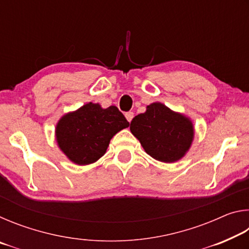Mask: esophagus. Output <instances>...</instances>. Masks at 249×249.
Listing matches in <instances>:
<instances>
[{"instance_id": "34e87169", "label": "esophagus", "mask_w": 249, "mask_h": 249, "mask_svg": "<svg viewBox=\"0 0 249 249\" xmlns=\"http://www.w3.org/2000/svg\"><path fill=\"white\" fill-rule=\"evenodd\" d=\"M125 117H126V120H127L129 123H130V121H132L133 117H134V113L133 112H126L125 113Z\"/></svg>"}]
</instances>
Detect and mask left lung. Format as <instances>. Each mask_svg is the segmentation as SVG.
Instances as JSON below:
<instances>
[{
	"instance_id": "8db88e82",
	"label": "left lung",
	"mask_w": 249,
	"mask_h": 249,
	"mask_svg": "<svg viewBox=\"0 0 249 249\" xmlns=\"http://www.w3.org/2000/svg\"><path fill=\"white\" fill-rule=\"evenodd\" d=\"M129 129L150 157L166 163L183 158L195 138L190 117L160 102L147 105L146 112L130 122Z\"/></svg>"
}]
</instances>
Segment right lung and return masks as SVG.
Wrapping results in <instances>:
<instances>
[{
  "instance_id": "obj_1",
  "label": "right lung",
  "mask_w": 249,
  "mask_h": 249,
  "mask_svg": "<svg viewBox=\"0 0 249 249\" xmlns=\"http://www.w3.org/2000/svg\"><path fill=\"white\" fill-rule=\"evenodd\" d=\"M129 123L114 105L89 102L60 117L54 129L57 145L78 166L93 163L107 153L112 137Z\"/></svg>"
}]
</instances>
